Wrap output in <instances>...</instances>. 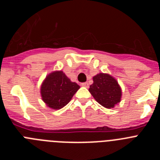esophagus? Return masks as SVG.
Masks as SVG:
<instances>
[{"instance_id": "esophagus-1", "label": "esophagus", "mask_w": 160, "mask_h": 160, "mask_svg": "<svg viewBox=\"0 0 160 160\" xmlns=\"http://www.w3.org/2000/svg\"><path fill=\"white\" fill-rule=\"evenodd\" d=\"M81 86L82 87H89V84H88V82H82V83H81Z\"/></svg>"}]
</instances>
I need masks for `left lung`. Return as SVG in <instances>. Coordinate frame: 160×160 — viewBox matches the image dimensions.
I'll use <instances>...</instances> for the list:
<instances>
[{"mask_svg":"<svg viewBox=\"0 0 160 160\" xmlns=\"http://www.w3.org/2000/svg\"><path fill=\"white\" fill-rule=\"evenodd\" d=\"M89 91L94 99L106 108H113L121 100L122 91L118 82L107 73H100L93 78Z\"/></svg>","mask_w":160,"mask_h":160,"instance_id":"obj_1","label":"left lung"}]
</instances>
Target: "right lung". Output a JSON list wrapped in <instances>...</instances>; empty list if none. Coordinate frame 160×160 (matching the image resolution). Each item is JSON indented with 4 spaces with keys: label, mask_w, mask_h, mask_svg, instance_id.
I'll list each match as a JSON object with an SVG mask.
<instances>
[{
    "label": "right lung",
    "mask_w": 160,
    "mask_h": 160,
    "mask_svg": "<svg viewBox=\"0 0 160 160\" xmlns=\"http://www.w3.org/2000/svg\"><path fill=\"white\" fill-rule=\"evenodd\" d=\"M80 88L62 71H55L46 78L41 87L42 100L54 110L64 107Z\"/></svg>",
    "instance_id": "1"
}]
</instances>
